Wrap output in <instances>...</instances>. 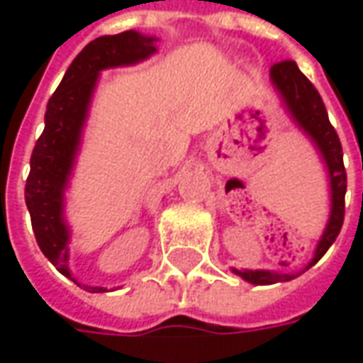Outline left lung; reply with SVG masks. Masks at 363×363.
I'll list each match as a JSON object with an SVG mask.
<instances>
[{"label": "left lung", "instance_id": "left-lung-1", "mask_svg": "<svg viewBox=\"0 0 363 363\" xmlns=\"http://www.w3.org/2000/svg\"><path fill=\"white\" fill-rule=\"evenodd\" d=\"M270 77L276 89L284 99V103L291 112V116L299 126L303 128L305 134L311 138L315 145L319 147L320 155L325 159L330 177V218H328L327 229L320 237L319 247L315 251L311 264H317L319 259L328 251V247L335 243L336 237L342 229L344 221V196H346V169L342 161V145L338 140L335 126L328 120V112L325 103L320 99L319 91L315 89L307 77H305L294 60H281L270 67ZM243 280L264 286V284H276V281H288L296 278V274H278L268 270H233Z\"/></svg>", "mask_w": 363, "mask_h": 363}]
</instances>
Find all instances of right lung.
Returning <instances> with one entry per match:
<instances>
[{"mask_svg":"<svg viewBox=\"0 0 363 363\" xmlns=\"http://www.w3.org/2000/svg\"><path fill=\"white\" fill-rule=\"evenodd\" d=\"M153 52V38L135 30L99 36L77 54L72 66L67 67L64 79L60 82L58 89L54 91L46 104L44 130L30 155L25 202L40 251L67 278H72V274L67 268L69 231L62 218L64 190L74 167L99 72L104 67L135 64ZM85 289L93 294L104 291V288L89 286H85Z\"/></svg>","mask_w":363,"mask_h":363,"instance_id":"1","label":"right lung"}]
</instances>
